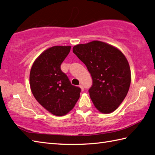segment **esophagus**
I'll return each instance as SVG.
<instances>
[{"label": "esophagus", "mask_w": 155, "mask_h": 155, "mask_svg": "<svg viewBox=\"0 0 155 155\" xmlns=\"http://www.w3.org/2000/svg\"><path fill=\"white\" fill-rule=\"evenodd\" d=\"M79 87H80V88H81L82 91H84V87H83V86H82V84H80V85H79Z\"/></svg>", "instance_id": "34e87169"}]
</instances>
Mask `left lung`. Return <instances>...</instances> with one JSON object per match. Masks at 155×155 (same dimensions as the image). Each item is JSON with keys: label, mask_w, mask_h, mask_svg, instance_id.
<instances>
[{"label": "left lung", "mask_w": 155, "mask_h": 155, "mask_svg": "<svg viewBox=\"0 0 155 155\" xmlns=\"http://www.w3.org/2000/svg\"><path fill=\"white\" fill-rule=\"evenodd\" d=\"M73 51L91 74L92 85L88 92L96 108L104 114L116 110L131 84V70L125 55L115 47L100 41L77 45Z\"/></svg>", "instance_id": "left-lung-1"}]
</instances>
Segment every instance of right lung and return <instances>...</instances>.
I'll list each match as a JSON object with an SVG mask.
<instances>
[{
	"instance_id": "1",
	"label": "right lung",
	"mask_w": 155,
	"mask_h": 155,
	"mask_svg": "<svg viewBox=\"0 0 155 155\" xmlns=\"http://www.w3.org/2000/svg\"><path fill=\"white\" fill-rule=\"evenodd\" d=\"M71 46H53L34 61L30 74L32 94L41 105L52 114L64 116L73 108L81 89L72 85L61 69Z\"/></svg>"
}]
</instances>
